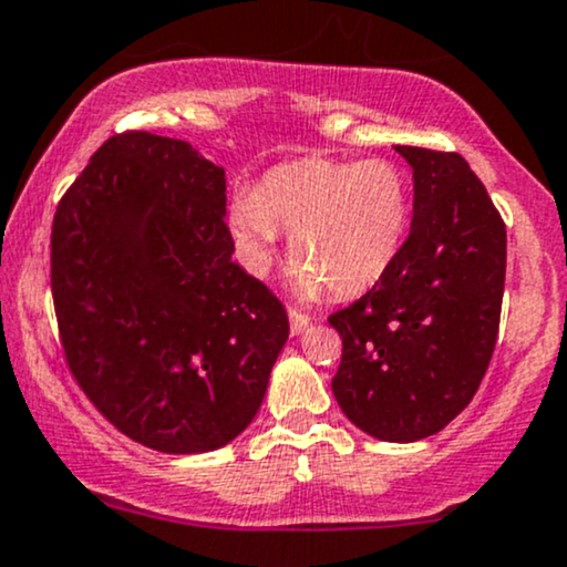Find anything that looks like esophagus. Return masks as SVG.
Wrapping results in <instances>:
<instances>
[{"label": "esophagus", "mask_w": 567, "mask_h": 567, "mask_svg": "<svg viewBox=\"0 0 567 567\" xmlns=\"http://www.w3.org/2000/svg\"><path fill=\"white\" fill-rule=\"evenodd\" d=\"M288 317H290V333H292V336H301L303 330L309 328V317L301 315V311L290 309V311H288Z\"/></svg>", "instance_id": "34e87169"}]
</instances>
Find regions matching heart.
I'll return each mask as SVG.
<instances>
[{"label": "heart", "mask_w": 567, "mask_h": 567, "mask_svg": "<svg viewBox=\"0 0 567 567\" xmlns=\"http://www.w3.org/2000/svg\"><path fill=\"white\" fill-rule=\"evenodd\" d=\"M410 181L389 159H301L264 175L256 194L229 205V231L250 271L269 269L279 231L292 234L290 256L301 298L357 296L392 269L405 245Z\"/></svg>", "instance_id": "b5f03b06"}]
</instances>
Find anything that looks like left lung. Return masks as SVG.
I'll return each instance as SVG.
<instances>
[{
  "instance_id": "8db88e82",
  "label": "left lung",
  "mask_w": 567,
  "mask_h": 567,
  "mask_svg": "<svg viewBox=\"0 0 567 567\" xmlns=\"http://www.w3.org/2000/svg\"><path fill=\"white\" fill-rule=\"evenodd\" d=\"M394 148L413 171V220L392 269L330 317L333 394L360 432L419 442L470 405L496 349L506 226L461 154Z\"/></svg>"
}]
</instances>
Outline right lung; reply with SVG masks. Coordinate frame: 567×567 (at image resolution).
Masks as SVG:
<instances>
[{"label":"right lung","mask_w":567,"mask_h":567,"mask_svg":"<svg viewBox=\"0 0 567 567\" xmlns=\"http://www.w3.org/2000/svg\"><path fill=\"white\" fill-rule=\"evenodd\" d=\"M50 247L69 368L122 434L194 455L250 426L290 328L231 261L224 167L186 141L114 135L58 205Z\"/></svg>","instance_id":"add662e5"}]
</instances>
